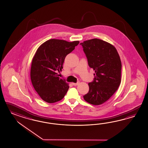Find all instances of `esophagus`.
<instances>
[{
  "instance_id": "1",
  "label": "esophagus",
  "mask_w": 148,
  "mask_h": 148,
  "mask_svg": "<svg viewBox=\"0 0 148 148\" xmlns=\"http://www.w3.org/2000/svg\"><path fill=\"white\" fill-rule=\"evenodd\" d=\"M79 83V82H76V83H73V86H77V85H78Z\"/></svg>"
}]
</instances>
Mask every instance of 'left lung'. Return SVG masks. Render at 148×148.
Here are the masks:
<instances>
[{
	"instance_id": "obj_1",
	"label": "left lung",
	"mask_w": 148,
	"mask_h": 148,
	"mask_svg": "<svg viewBox=\"0 0 148 148\" xmlns=\"http://www.w3.org/2000/svg\"><path fill=\"white\" fill-rule=\"evenodd\" d=\"M88 65L95 71L94 80L88 83L84 99L91 104H102L114 94L121 83V62L114 47L97 38L80 43Z\"/></svg>"
}]
</instances>
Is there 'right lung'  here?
<instances>
[{
    "label": "right lung",
    "mask_w": 148,
    "mask_h": 148,
    "mask_svg": "<svg viewBox=\"0 0 148 148\" xmlns=\"http://www.w3.org/2000/svg\"><path fill=\"white\" fill-rule=\"evenodd\" d=\"M79 41L51 39L42 44L33 58L30 77L35 90L43 101L53 103L64 97L69 86L57 72L63 69L65 57Z\"/></svg>",
    "instance_id": "add662e5"
}]
</instances>
